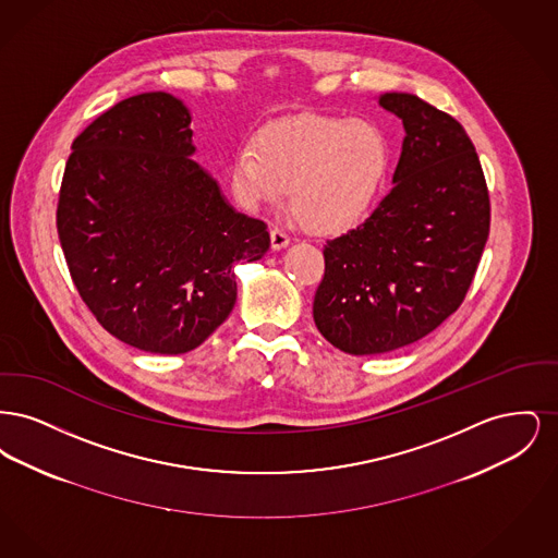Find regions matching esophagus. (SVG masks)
<instances>
[{"label": "esophagus", "instance_id": "obj_1", "mask_svg": "<svg viewBox=\"0 0 558 558\" xmlns=\"http://www.w3.org/2000/svg\"><path fill=\"white\" fill-rule=\"evenodd\" d=\"M269 240H271V248H274V251H280V248H284V246L291 244V236H289L287 232L278 230V228H274V230L269 232Z\"/></svg>", "mask_w": 558, "mask_h": 558}]
</instances>
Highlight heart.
<instances>
[{"label":"heart","mask_w":558,"mask_h":558,"mask_svg":"<svg viewBox=\"0 0 558 558\" xmlns=\"http://www.w3.org/2000/svg\"><path fill=\"white\" fill-rule=\"evenodd\" d=\"M393 148L366 119L303 114L240 146L230 182L242 205H280L291 187L294 213L322 234L357 226L387 186Z\"/></svg>","instance_id":"heart-1"}]
</instances>
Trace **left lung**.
I'll return each mask as SVG.
<instances>
[{"label": "left lung", "mask_w": 558, "mask_h": 558, "mask_svg": "<svg viewBox=\"0 0 558 558\" xmlns=\"http://www.w3.org/2000/svg\"><path fill=\"white\" fill-rule=\"evenodd\" d=\"M403 123L393 190L324 246L314 322L330 345L376 355L421 341L464 301L489 236V194L464 128L414 94H380Z\"/></svg>", "instance_id": "1"}]
</instances>
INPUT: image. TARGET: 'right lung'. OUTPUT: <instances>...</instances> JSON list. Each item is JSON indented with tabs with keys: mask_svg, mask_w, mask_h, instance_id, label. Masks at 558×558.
I'll return each mask as SVG.
<instances>
[{
	"mask_svg": "<svg viewBox=\"0 0 558 558\" xmlns=\"http://www.w3.org/2000/svg\"><path fill=\"white\" fill-rule=\"evenodd\" d=\"M190 108L167 92L121 100L73 142L56 213L81 299L112 337L178 355L236 303L234 264L269 248L198 162Z\"/></svg>",
	"mask_w": 558,
	"mask_h": 558,
	"instance_id": "obj_1",
	"label": "right lung"
}]
</instances>
